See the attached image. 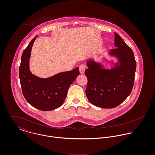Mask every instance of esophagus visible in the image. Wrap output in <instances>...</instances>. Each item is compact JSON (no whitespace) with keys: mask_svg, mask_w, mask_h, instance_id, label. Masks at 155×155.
Segmentation results:
<instances>
[{"mask_svg":"<svg viewBox=\"0 0 155 155\" xmlns=\"http://www.w3.org/2000/svg\"><path fill=\"white\" fill-rule=\"evenodd\" d=\"M86 67L84 65H81L79 66V71L81 74H84L85 73V70Z\"/></svg>","mask_w":155,"mask_h":155,"instance_id":"1","label":"esophagus"}]
</instances>
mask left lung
<instances>
[{"label": "left lung", "mask_w": 155, "mask_h": 155, "mask_svg": "<svg viewBox=\"0 0 155 155\" xmlns=\"http://www.w3.org/2000/svg\"><path fill=\"white\" fill-rule=\"evenodd\" d=\"M114 46L107 55L116 61L105 57L101 61L94 58L87 60L86 95L91 104L101 108L119 106L130 95L134 85L136 61L133 50L116 33Z\"/></svg>", "instance_id": "left-lung-1"}]
</instances>
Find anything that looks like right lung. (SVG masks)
Listing matches in <instances>:
<instances>
[{
	"label": "right lung",
	"instance_id": "obj_1",
	"mask_svg": "<svg viewBox=\"0 0 155 155\" xmlns=\"http://www.w3.org/2000/svg\"><path fill=\"white\" fill-rule=\"evenodd\" d=\"M35 36L23 51L19 68L22 94L33 107L42 111H51L60 107L64 103L70 85L79 75V67L42 78L31 73L29 61Z\"/></svg>",
	"mask_w": 155,
	"mask_h": 155
}]
</instances>
